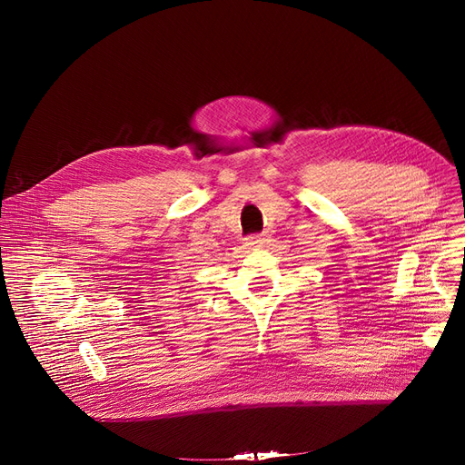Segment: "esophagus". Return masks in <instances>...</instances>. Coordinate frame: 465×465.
Segmentation results:
<instances>
[{
	"label": "esophagus",
	"mask_w": 465,
	"mask_h": 465,
	"mask_svg": "<svg viewBox=\"0 0 465 465\" xmlns=\"http://www.w3.org/2000/svg\"><path fill=\"white\" fill-rule=\"evenodd\" d=\"M267 241V235L265 233H256V235H249L247 239H245V245L247 247H260V245H263V242Z\"/></svg>",
	"instance_id": "34e87169"
}]
</instances>
